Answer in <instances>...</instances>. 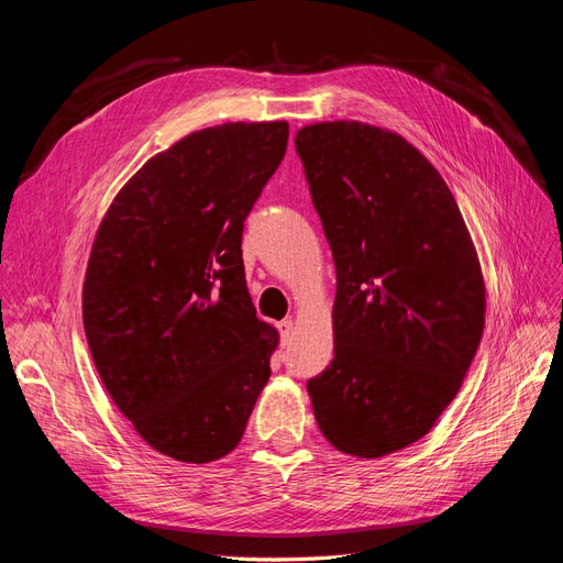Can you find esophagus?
<instances>
[{
    "label": "esophagus",
    "instance_id": "34e87169",
    "mask_svg": "<svg viewBox=\"0 0 563 563\" xmlns=\"http://www.w3.org/2000/svg\"><path fill=\"white\" fill-rule=\"evenodd\" d=\"M279 335H282V343L286 345L288 340L294 338V319H284L282 323H279Z\"/></svg>",
    "mask_w": 563,
    "mask_h": 563
}]
</instances>
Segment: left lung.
Segmentation results:
<instances>
[{"instance_id": "left-lung-1", "label": "left lung", "mask_w": 563, "mask_h": 563, "mask_svg": "<svg viewBox=\"0 0 563 563\" xmlns=\"http://www.w3.org/2000/svg\"><path fill=\"white\" fill-rule=\"evenodd\" d=\"M333 263V362L308 380L321 434L380 457L428 434L484 333L479 258L444 178L401 135L323 122L296 133Z\"/></svg>"}]
</instances>
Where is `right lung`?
Segmentation results:
<instances>
[{
  "instance_id": "1",
  "label": "right lung",
  "mask_w": 563,
  "mask_h": 563,
  "mask_svg": "<svg viewBox=\"0 0 563 563\" xmlns=\"http://www.w3.org/2000/svg\"><path fill=\"white\" fill-rule=\"evenodd\" d=\"M286 143V122L185 135L119 190L96 234L81 312L98 376L180 463L240 444L269 378L279 335L255 317L242 232Z\"/></svg>"
}]
</instances>
